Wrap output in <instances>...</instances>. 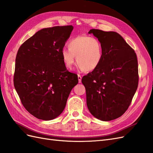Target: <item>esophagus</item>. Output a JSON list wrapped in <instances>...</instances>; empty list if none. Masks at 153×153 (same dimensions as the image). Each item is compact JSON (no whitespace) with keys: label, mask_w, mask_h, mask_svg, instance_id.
<instances>
[{"label":"esophagus","mask_w":153,"mask_h":153,"mask_svg":"<svg viewBox=\"0 0 153 153\" xmlns=\"http://www.w3.org/2000/svg\"><path fill=\"white\" fill-rule=\"evenodd\" d=\"M78 81H79V83H81V79H82V77L80 75V74H78Z\"/></svg>","instance_id":"34e87169"}]
</instances>
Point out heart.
<instances>
[{"instance_id": "heart-1", "label": "heart", "mask_w": 153, "mask_h": 153, "mask_svg": "<svg viewBox=\"0 0 153 153\" xmlns=\"http://www.w3.org/2000/svg\"><path fill=\"white\" fill-rule=\"evenodd\" d=\"M68 48L61 50L62 62L66 68L71 69L75 62L85 72L96 69L103 57V46L98 38L89 36H79L72 39Z\"/></svg>"}]
</instances>
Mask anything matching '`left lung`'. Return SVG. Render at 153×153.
Segmentation results:
<instances>
[{
    "label": "left lung",
    "mask_w": 153,
    "mask_h": 153,
    "mask_svg": "<svg viewBox=\"0 0 153 153\" xmlns=\"http://www.w3.org/2000/svg\"><path fill=\"white\" fill-rule=\"evenodd\" d=\"M102 42L103 57L96 69L82 78L91 114L102 121L122 116L131 105L138 85V65L134 50L120 34L92 29Z\"/></svg>",
    "instance_id": "left-lung-1"
}]
</instances>
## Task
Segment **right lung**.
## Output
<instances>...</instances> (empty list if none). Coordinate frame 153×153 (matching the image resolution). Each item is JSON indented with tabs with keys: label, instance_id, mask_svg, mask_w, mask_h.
Listing matches in <instances>:
<instances>
[{
	"label": "right lung",
	"instance_id": "1",
	"mask_svg": "<svg viewBox=\"0 0 153 153\" xmlns=\"http://www.w3.org/2000/svg\"><path fill=\"white\" fill-rule=\"evenodd\" d=\"M73 28L68 25L42 29L18 50L14 87L26 110L38 119L59 116L78 83L77 75L66 69L61 56Z\"/></svg>",
	"mask_w": 153,
	"mask_h": 153
}]
</instances>
